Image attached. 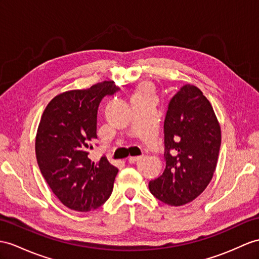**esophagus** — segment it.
<instances>
[{"instance_id":"esophagus-1","label":"esophagus","mask_w":259,"mask_h":259,"mask_svg":"<svg viewBox=\"0 0 259 259\" xmlns=\"http://www.w3.org/2000/svg\"><path fill=\"white\" fill-rule=\"evenodd\" d=\"M142 158H143V157H140V156H137V157H130V158H128V162H130V163H135V162H137V161H140Z\"/></svg>"}]
</instances>
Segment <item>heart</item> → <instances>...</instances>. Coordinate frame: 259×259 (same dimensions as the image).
Here are the masks:
<instances>
[{
  "mask_svg": "<svg viewBox=\"0 0 259 259\" xmlns=\"http://www.w3.org/2000/svg\"><path fill=\"white\" fill-rule=\"evenodd\" d=\"M155 94H156V88H155L153 82L142 81L134 88L133 97H132V100L154 99Z\"/></svg>",
  "mask_w": 259,
  "mask_h": 259,
  "instance_id": "obj_1",
  "label": "heart"
}]
</instances>
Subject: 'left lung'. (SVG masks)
Wrapping results in <instances>:
<instances>
[{
    "label": "left lung",
    "instance_id": "1",
    "mask_svg": "<svg viewBox=\"0 0 259 259\" xmlns=\"http://www.w3.org/2000/svg\"><path fill=\"white\" fill-rule=\"evenodd\" d=\"M163 131L166 168L149 182V190L163 203L185 205L197 199L212 180L221 126L202 91L186 84L170 100Z\"/></svg>",
    "mask_w": 259,
    "mask_h": 259
}]
</instances>
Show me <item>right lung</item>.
<instances>
[{"label": "right lung", "mask_w": 259, "mask_h": 259, "mask_svg": "<svg viewBox=\"0 0 259 259\" xmlns=\"http://www.w3.org/2000/svg\"><path fill=\"white\" fill-rule=\"evenodd\" d=\"M118 90L102 81L83 90H69L47 104L37 128L35 151L49 188L69 209L96 210L110 198L118 169L106 157L92 161L89 148L97 136L101 100Z\"/></svg>", "instance_id": "1"}]
</instances>
